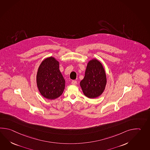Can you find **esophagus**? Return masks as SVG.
Returning a JSON list of instances; mask_svg holds the SVG:
<instances>
[{"label":"esophagus","instance_id":"obj_1","mask_svg":"<svg viewBox=\"0 0 150 150\" xmlns=\"http://www.w3.org/2000/svg\"><path fill=\"white\" fill-rule=\"evenodd\" d=\"M77 81H73L72 82H71V84L72 85H76L77 84Z\"/></svg>","mask_w":150,"mask_h":150}]
</instances>
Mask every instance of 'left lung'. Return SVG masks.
I'll return each instance as SVG.
<instances>
[{
	"label": "left lung",
	"mask_w": 150,
	"mask_h": 150,
	"mask_svg": "<svg viewBox=\"0 0 150 150\" xmlns=\"http://www.w3.org/2000/svg\"><path fill=\"white\" fill-rule=\"evenodd\" d=\"M107 76L103 64L96 59L87 64L85 75L80 82V86L86 96L95 98L101 95L107 84Z\"/></svg>",
	"instance_id": "1"
}]
</instances>
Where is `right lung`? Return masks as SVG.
<instances>
[{
	"instance_id": "obj_1",
	"label": "right lung",
	"mask_w": 150,
	"mask_h": 150,
	"mask_svg": "<svg viewBox=\"0 0 150 150\" xmlns=\"http://www.w3.org/2000/svg\"><path fill=\"white\" fill-rule=\"evenodd\" d=\"M36 81L41 95L48 100H55L62 94L66 82L59 69V62L55 57H48L41 62Z\"/></svg>"
}]
</instances>
